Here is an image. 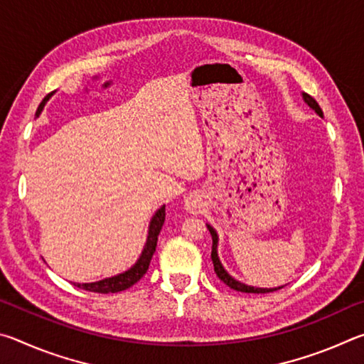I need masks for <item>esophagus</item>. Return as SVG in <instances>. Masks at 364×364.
<instances>
[{
	"instance_id": "obj_1",
	"label": "esophagus",
	"mask_w": 364,
	"mask_h": 364,
	"mask_svg": "<svg viewBox=\"0 0 364 364\" xmlns=\"http://www.w3.org/2000/svg\"><path fill=\"white\" fill-rule=\"evenodd\" d=\"M184 208L189 213H200L204 208V200L199 193H191L186 199H184Z\"/></svg>"
}]
</instances>
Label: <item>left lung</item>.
<instances>
[{
    "label": "left lung",
    "instance_id": "8db88e82",
    "mask_svg": "<svg viewBox=\"0 0 364 364\" xmlns=\"http://www.w3.org/2000/svg\"><path fill=\"white\" fill-rule=\"evenodd\" d=\"M304 100H305V102L308 104V106H310L313 110H315V112H316L319 117H323L321 107H319V104H318L315 100H313V97H311L310 95L304 93ZM207 228H208V231H210V234H212V241H213V244H212V262H213V269H215V273H217L218 278H220L221 281H223L228 287H231V289H234V291H237V292H245V294H267V292H273V291H278V289H282V287H274V289L252 287V286H245V284H242V282H239V281H236L234 278H231V276L226 273V269L223 268V264L220 263V258H218V254H217V244H218L217 231H215L210 225H207Z\"/></svg>",
    "mask_w": 364,
    "mask_h": 364
}]
</instances>
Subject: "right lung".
Here are the masks:
<instances>
[{
  "label": "right lung",
  "instance_id": "1",
  "mask_svg": "<svg viewBox=\"0 0 364 364\" xmlns=\"http://www.w3.org/2000/svg\"><path fill=\"white\" fill-rule=\"evenodd\" d=\"M51 95L53 93H49L45 97V100L40 102L38 109H36V117L40 115L43 107H45L46 101L49 100V97H51ZM164 221H165V205L160 207L159 210L156 212V215H154V217H152L151 225H149V234H147V241H146V245H144V250H143V254H141L139 260L134 263V267H132L130 269L125 271V273L112 276V278H107V279H102V281H97V282H90V284H75V286L80 287V289H83V291H88V292L115 294V292L125 291V289L132 287L133 284H136V282L146 274V271L149 269V263L152 260L154 252H156L159 232H160V230H162Z\"/></svg>",
  "mask_w": 364,
  "mask_h": 364
}]
</instances>
